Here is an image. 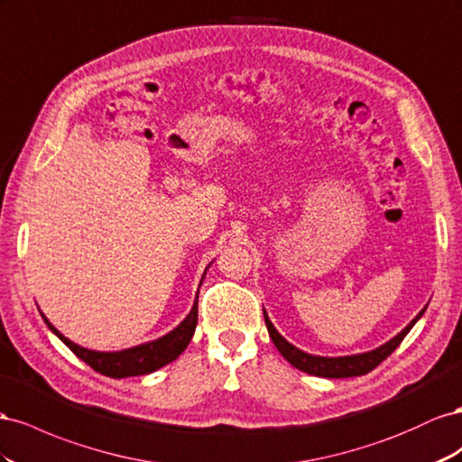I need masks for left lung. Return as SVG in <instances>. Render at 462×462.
Returning <instances> with one entry per match:
<instances>
[{
    "label": "left lung",
    "mask_w": 462,
    "mask_h": 462,
    "mask_svg": "<svg viewBox=\"0 0 462 462\" xmlns=\"http://www.w3.org/2000/svg\"><path fill=\"white\" fill-rule=\"evenodd\" d=\"M424 311H426V308L421 310L416 315V319L408 323L397 337H393L389 342H385L383 346H379L372 352H364V354L340 356V358H323V356H311V354L301 352L294 345H290V342L279 331H276L265 310H263V318H265V323H267V328H269V337L273 338L274 346L279 348V352L284 356V358L290 364L298 367V370L310 374V375L338 379V377H356V375H364L367 372H372L374 367H377L381 362L387 358V356L393 354L394 348L401 345L402 338L408 335V331H411L414 323L421 318V313H424Z\"/></svg>",
    "instance_id": "8db88e82"
}]
</instances>
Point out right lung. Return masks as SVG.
Here are the masks:
<instances>
[{
  "label": "right lung",
  "mask_w": 462,
  "mask_h": 462,
  "mask_svg": "<svg viewBox=\"0 0 462 462\" xmlns=\"http://www.w3.org/2000/svg\"><path fill=\"white\" fill-rule=\"evenodd\" d=\"M44 321L50 327V331L56 337H60L65 342V346H69V350L77 356V358H81L85 364H88L92 370L114 379H122V377H134V375H144V374L156 372L158 367L174 362L178 356L188 348L197 327V300L188 318L183 319L174 331H170L168 335L156 338L152 342H144V345L127 348L122 352H97V350L83 348L75 345V342H71L69 338H65L46 318Z\"/></svg>",
  "instance_id": "right-lung-1"
}]
</instances>
